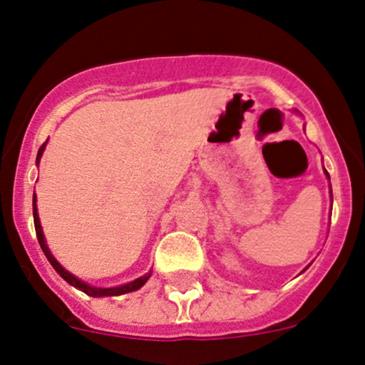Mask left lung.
<instances>
[{"label":"left lung","mask_w":365,"mask_h":365,"mask_svg":"<svg viewBox=\"0 0 365 365\" xmlns=\"http://www.w3.org/2000/svg\"><path fill=\"white\" fill-rule=\"evenodd\" d=\"M324 173H327V170H324ZM327 175H328V173H327ZM328 179H329V175H328ZM331 198H333V195H331Z\"/></svg>","instance_id":"obj_1"}]
</instances>
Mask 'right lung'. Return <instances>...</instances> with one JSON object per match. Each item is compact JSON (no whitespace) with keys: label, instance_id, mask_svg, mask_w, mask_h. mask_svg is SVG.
Listing matches in <instances>:
<instances>
[{"label":"right lung","instance_id":"right-lung-1","mask_svg":"<svg viewBox=\"0 0 365 365\" xmlns=\"http://www.w3.org/2000/svg\"><path fill=\"white\" fill-rule=\"evenodd\" d=\"M46 143H47V141H46ZM46 143H42V147L38 148L36 164H38V160H41L42 152H44V148H46ZM36 201H37V200H36V195H34V198H32V205H34V225H36L37 241H38V244H41V247H42V251H44L47 261H49V263L53 264V268L56 269V272L59 273V275H61V277L64 278V280L68 282V284L75 287V289L81 290V292H85L87 295H90V297H114V295H123V294H128V292H135V290H138L140 287H143L145 284H147V280L150 278V275H152V272L147 273V275L136 278V280L130 282V284H124V285H119V287H110V289H102V287H92V285H88V284H85V282L78 280V278H76L75 275H71L70 272H66V269H64V268L61 267V264H59L58 261H56L54 256L51 255L49 247H47L46 239H44V234H42L41 222H38Z\"/></svg>","mask_w":365,"mask_h":365}]
</instances>
